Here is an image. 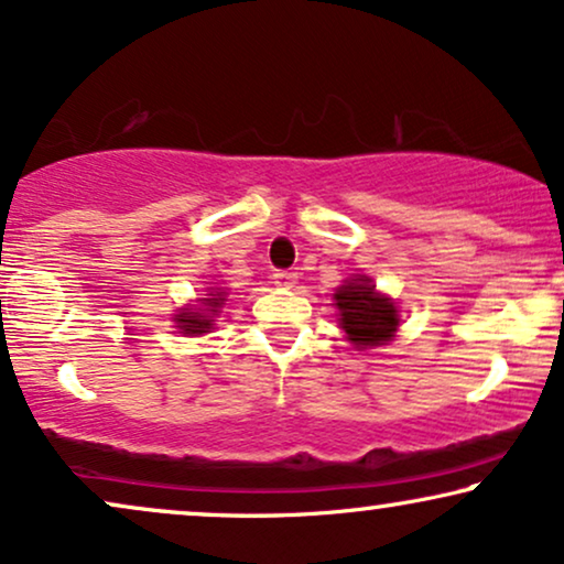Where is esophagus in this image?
I'll list each match as a JSON object with an SVG mask.
<instances>
[{
  "instance_id": "esophagus-1",
  "label": "esophagus",
  "mask_w": 564,
  "mask_h": 564,
  "mask_svg": "<svg viewBox=\"0 0 564 564\" xmlns=\"http://www.w3.org/2000/svg\"><path fill=\"white\" fill-rule=\"evenodd\" d=\"M295 280H297V274L288 272V269H276V272H274V282L280 284V288H292Z\"/></svg>"
}]
</instances>
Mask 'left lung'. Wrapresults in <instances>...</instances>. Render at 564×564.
I'll return each mask as SVG.
<instances>
[{
	"mask_svg": "<svg viewBox=\"0 0 564 564\" xmlns=\"http://www.w3.org/2000/svg\"><path fill=\"white\" fill-rule=\"evenodd\" d=\"M336 308L349 341L360 349L386 345L399 326V311L389 297L378 295L370 276H355L336 290Z\"/></svg>",
	"mask_w": 564,
	"mask_h": 564,
	"instance_id": "obj_1",
	"label": "left lung"
}]
</instances>
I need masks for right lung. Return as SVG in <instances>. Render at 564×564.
<instances>
[{"instance_id":"add662e5","label":"right lung","mask_w":564,"mask_h":564,"mask_svg":"<svg viewBox=\"0 0 564 564\" xmlns=\"http://www.w3.org/2000/svg\"><path fill=\"white\" fill-rule=\"evenodd\" d=\"M225 303L223 292H217L215 297H202V311H184L181 316H175V324H178V328H184V334H204L207 328H212V317L208 314L212 312L213 316H217L219 305ZM210 312L207 314L206 311Z\"/></svg>"}]
</instances>
